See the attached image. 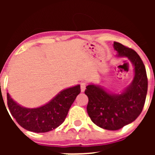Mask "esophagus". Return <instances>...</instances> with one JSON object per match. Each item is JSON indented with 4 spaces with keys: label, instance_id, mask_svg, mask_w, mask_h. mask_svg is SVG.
I'll list each match as a JSON object with an SVG mask.
<instances>
[{
    "label": "esophagus",
    "instance_id": "1",
    "mask_svg": "<svg viewBox=\"0 0 155 155\" xmlns=\"http://www.w3.org/2000/svg\"><path fill=\"white\" fill-rule=\"evenodd\" d=\"M80 86H81V92H84L85 89H86V87H87V84L85 82H81V84H80Z\"/></svg>",
    "mask_w": 155,
    "mask_h": 155
}]
</instances>
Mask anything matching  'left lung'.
I'll return each mask as SVG.
<instances>
[{"instance_id": "1", "label": "left lung", "mask_w": 155, "mask_h": 155, "mask_svg": "<svg viewBox=\"0 0 155 155\" xmlns=\"http://www.w3.org/2000/svg\"><path fill=\"white\" fill-rule=\"evenodd\" d=\"M113 46L117 56L127 58L133 64V81L120 94L108 92L92 84L84 91L89 99V117L96 125L109 130H117L136 120L143 110L148 88L146 68L139 55L118 42H114Z\"/></svg>"}]
</instances>
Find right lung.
Returning a JSON list of instances; mask_svg holds the SVG:
<instances>
[{"instance_id":"1","label":"right lung","mask_w":155,"mask_h":155,"mask_svg":"<svg viewBox=\"0 0 155 155\" xmlns=\"http://www.w3.org/2000/svg\"><path fill=\"white\" fill-rule=\"evenodd\" d=\"M80 92L79 84L65 89L49 103L33 108L20 106L7 93V104L11 114L21 127L34 133H46L63 123Z\"/></svg>"}]
</instances>
